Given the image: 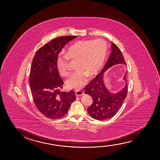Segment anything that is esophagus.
I'll return each mask as SVG.
<instances>
[{
  "instance_id": "34e87169",
  "label": "esophagus",
  "mask_w": 160,
  "mask_h": 160,
  "mask_svg": "<svg viewBox=\"0 0 160 160\" xmlns=\"http://www.w3.org/2000/svg\"><path fill=\"white\" fill-rule=\"evenodd\" d=\"M83 92L82 91H80V90H77L76 91H75V95L77 96H82V95H83Z\"/></svg>"
}]
</instances>
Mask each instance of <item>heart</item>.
Returning a JSON list of instances; mask_svg holds the SVG:
<instances>
[{
    "label": "heart",
    "instance_id": "heart-1",
    "mask_svg": "<svg viewBox=\"0 0 160 160\" xmlns=\"http://www.w3.org/2000/svg\"><path fill=\"white\" fill-rule=\"evenodd\" d=\"M108 53V44L103 40H81L72 44L66 55L59 56L57 68L63 77L70 74L69 59L77 61V70L66 80L69 88L79 89L85 84L88 76L96 74L103 66Z\"/></svg>",
    "mask_w": 160,
    "mask_h": 160
}]
</instances>
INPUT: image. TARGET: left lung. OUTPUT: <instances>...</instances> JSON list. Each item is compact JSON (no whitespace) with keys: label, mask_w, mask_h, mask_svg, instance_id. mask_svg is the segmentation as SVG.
<instances>
[{"label":"left lung","mask_w":160,"mask_h":160,"mask_svg":"<svg viewBox=\"0 0 160 160\" xmlns=\"http://www.w3.org/2000/svg\"><path fill=\"white\" fill-rule=\"evenodd\" d=\"M112 52L103 70L86 86V94L93 99V103L88 108V112L92 118L104 120L111 118L118 112L127 96L128 85L126 83L120 91L113 94L106 88L103 82V74L108 69L117 64H126L122 54L116 44L112 43ZM126 75L123 79L126 81Z\"/></svg>","instance_id":"8db88e82"}]
</instances>
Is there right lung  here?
I'll return each instance as SVG.
<instances>
[{
    "label": "right lung",
    "mask_w": 160,
    "mask_h": 160,
    "mask_svg": "<svg viewBox=\"0 0 160 160\" xmlns=\"http://www.w3.org/2000/svg\"><path fill=\"white\" fill-rule=\"evenodd\" d=\"M77 36H63L51 40L35 53L31 66L29 82L35 107L51 119L64 116L76 99L74 91L60 92L63 81L57 68L60 51Z\"/></svg>",
    "instance_id": "obj_1"
}]
</instances>
